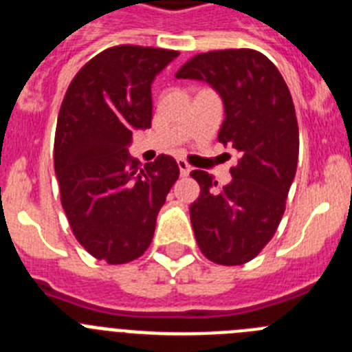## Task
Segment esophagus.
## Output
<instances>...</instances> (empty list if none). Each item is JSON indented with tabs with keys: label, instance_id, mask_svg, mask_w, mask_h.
Returning a JSON list of instances; mask_svg holds the SVG:
<instances>
[{
	"label": "esophagus",
	"instance_id": "34e87169",
	"mask_svg": "<svg viewBox=\"0 0 352 352\" xmlns=\"http://www.w3.org/2000/svg\"><path fill=\"white\" fill-rule=\"evenodd\" d=\"M178 167H179V173H182V176H186V174L192 170V167L188 166V162L183 159H178Z\"/></svg>",
	"mask_w": 352,
	"mask_h": 352
}]
</instances>
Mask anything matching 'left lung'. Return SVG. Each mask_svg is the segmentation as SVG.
Instances as JSON below:
<instances>
[{
    "label": "left lung",
    "instance_id": "1",
    "mask_svg": "<svg viewBox=\"0 0 352 352\" xmlns=\"http://www.w3.org/2000/svg\"><path fill=\"white\" fill-rule=\"evenodd\" d=\"M176 78L211 85L223 101L218 141L241 153L232 182L193 170L201 195L190 206L195 239L206 258L243 265L276 234L298 160V125L288 85L263 54L250 48L199 54Z\"/></svg>",
    "mask_w": 352,
    "mask_h": 352
}]
</instances>
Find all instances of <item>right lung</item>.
<instances>
[{
  "instance_id": "1",
  "label": "right lung",
  "mask_w": 352,
  "mask_h": 352,
  "mask_svg": "<svg viewBox=\"0 0 352 352\" xmlns=\"http://www.w3.org/2000/svg\"><path fill=\"white\" fill-rule=\"evenodd\" d=\"M176 57L164 48H106L76 73L60 106L54 144L60 202L78 243L111 265L148 250L179 176L169 155L141 167L127 151L132 131L151 125L155 76Z\"/></svg>"
}]
</instances>
